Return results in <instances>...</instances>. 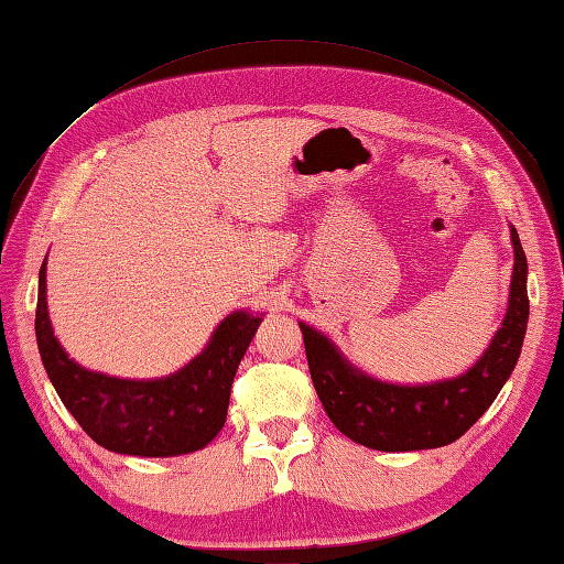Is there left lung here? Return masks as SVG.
<instances>
[{
	"instance_id": "8db88e82",
	"label": "left lung",
	"mask_w": 564,
	"mask_h": 564,
	"mask_svg": "<svg viewBox=\"0 0 564 564\" xmlns=\"http://www.w3.org/2000/svg\"><path fill=\"white\" fill-rule=\"evenodd\" d=\"M512 243L510 308L486 354L459 378L421 388L388 386L351 368L327 337L299 323L313 388L339 433L382 452L431 449L455 443L484 416L517 366L529 321L527 256L514 227Z\"/></svg>"
}]
</instances>
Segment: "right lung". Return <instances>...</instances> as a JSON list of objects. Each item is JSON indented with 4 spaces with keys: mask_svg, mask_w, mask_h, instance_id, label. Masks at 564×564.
Here are the masks:
<instances>
[{
    "mask_svg": "<svg viewBox=\"0 0 564 564\" xmlns=\"http://www.w3.org/2000/svg\"><path fill=\"white\" fill-rule=\"evenodd\" d=\"M260 318L246 311L219 323L208 349L162 380H119L90 373L68 359L52 333L45 301V263L37 280L35 337L47 376L64 406L95 443L135 457L196 452L223 431L231 380Z\"/></svg>",
    "mask_w": 564,
    "mask_h": 564,
    "instance_id": "right-lung-1",
    "label": "right lung"
}]
</instances>
